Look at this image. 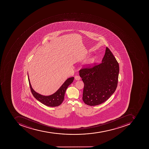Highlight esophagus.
Returning a JSON list of instances; mask_svg holds the SVG:
<instances>
[{
    "mask_svg": "<svg viewBox=\"0 0 149 149\" xmlns=\"http://www.w3.org/2000/svg\"><path fill=\"white\" fill-rule=\"evenodd\" d=\"M81 79V77H80V76H75V79L76 80H79Z\"/></svg>",
    "mask_w": 149,
    "mask_h": 149,
    "instance_id": "1",
    "label": "esophagus"
}]
</instances>
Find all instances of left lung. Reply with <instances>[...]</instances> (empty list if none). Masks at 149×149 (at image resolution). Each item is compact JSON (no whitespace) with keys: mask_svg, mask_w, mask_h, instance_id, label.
I'll use <instances>...</instances> for the list:
<instances>
[{"mask_svg":"<svg viewBox=\"0 0 149 149\" xmlns=\"http://www.w3.org/2000/svg\"><path fill=\"white\" fill-rule=\"evenodd\" d=\"M119 66L108 47L102 63L93 67H84L79 75L84 82L82 100L86 105L97 106L106 102L116 90Z\"/></svg>","mask_w":149,"mask_h":149,"instance_id":"left-lung-1","label":"left lung"}]
</instances>
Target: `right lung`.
I'll use <instances>...</instances> for the list:
<instances>
[{
	"label": "right lung",
	"instance_id": "1",
	"mask_svg": "<svg viewBox=\"0 0 149 149\" xmlns=\"http://www.w3.org/2000/svg\"><path fill=\"white\" fill-rule=\"evenodd\" d=\"M28 79H29V84L30 86L31 93L33 95V97L37 100H38L39 102L43 104L44 105L48 107H56L59 106L63 102L64 99V95H65L66 90L68 86L73 82L74 77L68 78L56 93L48 96L42 95L38 93H36V91H34V90L33 89L31 86L29 75H28Z\"/></svg>",
	"mask_w": 149,
	"mask_h": 149
}]
</instances>
